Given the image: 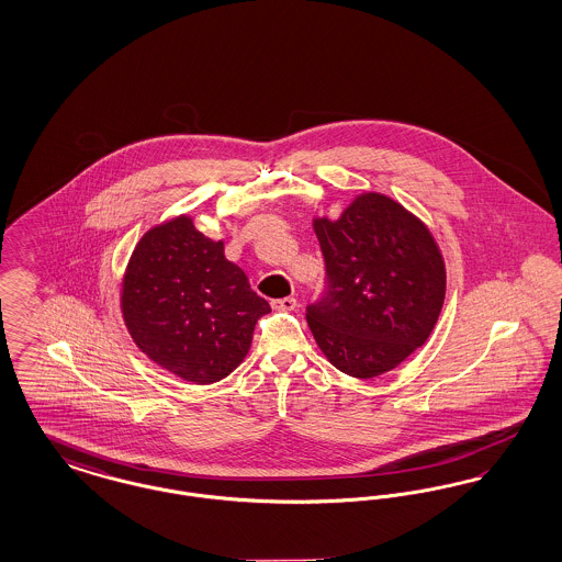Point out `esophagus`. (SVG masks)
I'll return each mask as SVG.
<instances>
[{"instance_id": "esophagus-1", "label": "esophagus", "mask_w": 562, "mask_h": 562, "mask_svg": "<svg viewBox=\"0 0 562 562\" xmlns=\"http://www.w3.org/2000/svg\"><path fill=\"white\" fill-rule=\"evenodd\" d=\"M271 307L278 312H293L296 307V299L294 296H284V299H273Z\"/></svg>"}]
</instances>
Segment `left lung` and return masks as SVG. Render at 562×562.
<instances>
[{
    "label": "left lung",
    "instance_id": "left-lung-1",
    "mask_svg": "<svg viewBox=\"0 0 562 562\" xmlns=\"http://www.w3.org/2000/svg\"><path fill=\"white\" fill-rule=\"evenodd\" d=\"M328 289L307 307L326 360L373 379L428 341L447 293V266L428 225L394 198L358 193L339 216L312 218Z\"/></svg>",
    "mask_w": 562,
    "mask_h": 562
}]
</instances>
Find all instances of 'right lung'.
Wrapping results in <instances>:
<instances>
[{
    "mask_svg": "<svg viewBox=\"0 0 562 562\" xmlns=\"http://www.w3.org/2000/svg\"><path fill=\"white\" fill-rule=\"evenodd\" d=\"M120 310L136 348L168 373L209 385L246 358L255 324L271 312L223 240L179 214L147 229L122 276Z\"/></svg>",
    "mask_w": 562,
    "mask_h": 562,
    "instance_id": "obj_1",
    "label": "right lung"
}]
</instances>
